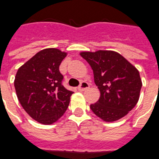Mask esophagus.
Segmentation results:
<instances>
[{
    "label": "esophagus",
    "instance_id": "esophagus-1",
    "mask_svg": "<svg viewBox=\"0 0 159 159\" xmlns=\"http://www.w3.org/2000/svg\"><path fill=\"white\" fill-rule=\"evenodd\" d=\"M89 88V84L87 82H85V81H83V82H81L80 85L79 86L78 89L80 91H84Z\"/></svg>",
    "mask_w": 159,
    "mask_h": 159
}]
</instances>
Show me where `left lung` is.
I'll return each instance as SVG.
<instances>
[{"label":"left lung","mask_w":159,"mask_h":159,"mask_svg":"<svg viewBox=\"0 0 159 159\" xmlns=\"http://www.w3.org/2000/svg\"><path fill=\"white\" fill-rule=\"evenodd\" d=\"M80 55L91 66L100 91L99 100L90 104L93 114L105 122L116 121L128 114L139 99L142 80L139 70L113 50L84 51Z\"/></svg>","instance_id":"1"}]
</instances>
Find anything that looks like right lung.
Instances as JSON below:
<instances>
[{"instance_id": "right-lung-1", "label": "right lung", "mask_w": 159, "mask_h": 159, "mask_svg": "<svg viewBox=\"0 0 159 159\" xmlns=\"http://www.w3.org/2000/svg\"><path fill=\"white\" fill-rule=\"evenodd\" d=\"M66 55L55 48L40 50L16 75L14 85L20 103L40 124H54L68 109L73 92L64 87V77L59 70Z\"/></svg>"}]
</instances>
